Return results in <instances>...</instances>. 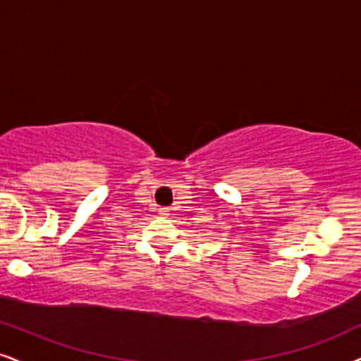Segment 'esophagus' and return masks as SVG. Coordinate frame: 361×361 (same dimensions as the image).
I'll list each match as a JSON object with an SVG mask.
<instances>
[{
  "label": "esophagus",
  "mask_w": 361,
  "mask_h": 361,
  "mask_svg": "<svg viewBox=\"0 0 361 361\" xmlns=\"http://www.w3.org/2000/svg\"><path fill=\"white\" fill-rule=\"evenodd\" d=\"M167 212H169V209H166V207H162V209H160V214L167 216Z\"/></svg>",
  "instance_id": "obj_1"
}]
</instances>
